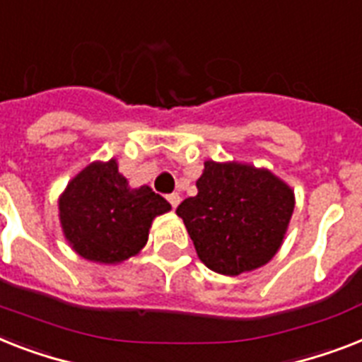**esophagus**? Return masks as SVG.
<instances>
[{"label":"esophagus","mask_w":362,"mask_h":362,"mask_svg":"<svg viewBox=\"0 0 362 362\" xmlns=\"http://www.w3.org/2000/svg\"><path fill=\"white\" fill-rule=\"evenodd\" d=\"M167 201H169V204H171L173 208H176L180 204V195H178V193H171V195H167Z\"/></svg>","instance_id":"1"}]
</instances>
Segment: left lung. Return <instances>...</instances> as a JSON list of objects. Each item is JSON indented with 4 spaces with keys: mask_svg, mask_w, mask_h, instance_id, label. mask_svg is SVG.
<instances>
[{
    "mask_svg": "<svg viewBox=\"0 0 362 362\" xmlns=\"http://www.w3.org/2000/svg\"><path fill=\"white\" fill-rule=\"evenodd\" d=\"M197 189L176 214L204 266L234 277L275 257L296 204L286 182L249 163L208 160Z\"/></svg>",
    "mask_w": 362,
    "mask_h": 362,
    "instance_id": "8db88e82",
    "label": "left lung"
}]
</instances>
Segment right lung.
<instances>
[{"label": "right lung", "mask_w": 362, "mask_h": 362, "mask_svg": "<svg viewBox=\"0 0 362 362\" xmlns=\"http://www.w3.org/2000/svg\"><path fill=\"white\" fill-rule=\"evenodd\" d=\"M171 204L148 186L132 189L117 160L93 161L59 197V221L70 247L90 262L119 264L145 247L156 216Z\"/></svg>", "instance_id": "right-lung-1"}]
</instances>
